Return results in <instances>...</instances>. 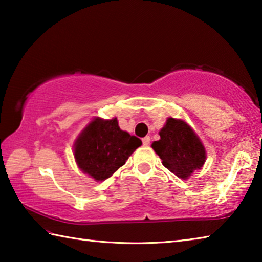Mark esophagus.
Returning a JSON list of instances; mask_svg holds the SVG:
<instances>
[{
	"label": "esophagus",
	"mask_w": 262,
	"mask_h": 262,
	"mask_svg": "<svg viewBox=\"0 0 262 262\" xmlns=\"http://www.w3.org/2000/svg\"><path fill=\"white\" fill-rule=\"evenodd\" d=\"M142 142H143V145H145V147H148V145L150 144V137L149 136H145L143 140H142Z\"/></svg>",
	"instance_id": "34e87169"
}]
</instances>
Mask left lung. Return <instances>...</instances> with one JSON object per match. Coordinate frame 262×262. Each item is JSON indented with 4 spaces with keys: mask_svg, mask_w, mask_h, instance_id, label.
<instances>
[{
    "mask_svg": "<svg viewBox=\"0 0 262 262\" xmlns=\"http://www.w3.org/2000/svg\"><path fill=\"white\" fill-rule=\"evenodd\" d=\"M161 139L154 141L155 150L163 165L178 178L186 180L205 165L207 151L200 137L183 119L167 118L159 130Z\"/></svg>",
    "mask_w": 262,
    "mask_h": 262,
    "instance_id": "8db88e82",
    "label": "left lung"
}]
</instances>
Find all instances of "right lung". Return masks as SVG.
<instances>
[{
  "mask_svg": "<svg viewBox=\"0 0 262 262\" xmlns=\"http://www.w3.org/2000/svg\"><path fill=\"white\" fill-rule=\"evenodd\" d=\"M141 144L140 139L120 129L117 118L96 117L75 141V162L83 173L101 183L125 165Z\"/></svg>",
  "mask_w": 262,
  "mask_h": 262,
  "instance_id": "1",
  "label": "right lung"
}]
</instances>
